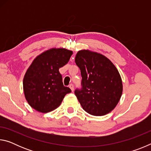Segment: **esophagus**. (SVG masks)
<instances>
[{"instance_id": "1", "label": "esophagus", "mask_w": 151, "mask_h": 151, "mask_svg": "<svg viewBox=\"0 0 151 151\" xmlns=\"http://www.w3.org/2000/svg\"><path fill=\"white\" fill-rule=\"evenodd\" d=\"M69 88L71 89V91L73 92V91H74V85H73V84H70V85H69Z\"/></svg>"}]
</instances>
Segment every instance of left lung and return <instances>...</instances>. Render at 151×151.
<instances>
[{"mask_svg": "<svg viewBox=\"0 0 151 151\" xmlns=\"http://www.w3.org/2000/svg\"><path fill=\"white\" fill-rule=\"evenodd\" d=\"M75 63L81 70L82 88L75 94L83 109L94 116L109 113L122 93V82L116 66L108 58L88 50L77 52Z\"/></svg>", "mask_w": 151, "mask_h": 151, "instance_id": "8db88e82", "label": "left lung"}]
</instances>
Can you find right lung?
Returning a JSON list of instances; mask_svg holds the SVG:
<instances>
[{"instance_id": "obj_1", "label": "right lung", "mask_w": 151, "mask_h": 151, "mask_svg": "<svg viewBox=\"0 0 151 151\" xmlns=\"http://www.w3.org/2000/svg\"><path fill=\"white\" fill-rule=\"evenodd\" d=\"M73 51L50 48L37 56L23 78L24 96L36 111L47 113L57 109L70 89L63 85L59 68L68 62Z\"/></svg>"}]
</instances>
